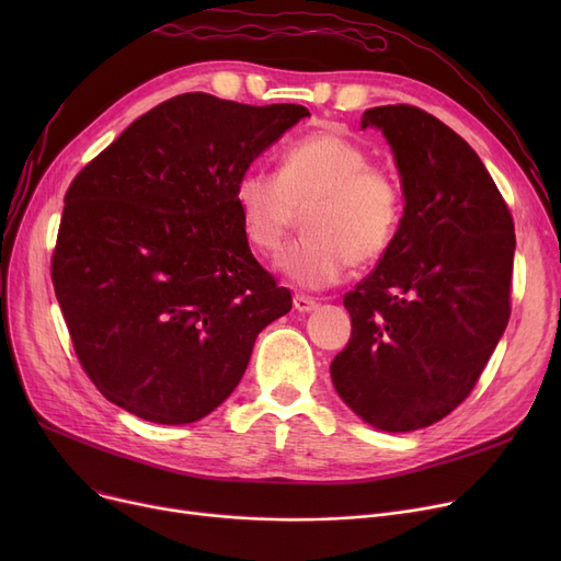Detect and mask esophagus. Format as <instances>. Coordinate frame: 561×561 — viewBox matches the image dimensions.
Here are the masks:
<instances>
[{
    "label": "esophagus",
    "mask_w": 561,
    "mask_h": 561,
    "mask_svg": "<svg viewBox=\"0 0 561 561\" xmlns=\"http://www.w3.org/2000/svg\"><path fill=\"white\" fill-rule=\"evenodd\" d=\"M293 307H296L302 313H309V311H313L318 307V302L313 298H309V296H296V298H293Z\"/></svg>",
    "instance_id": "1"
}]
</instances>
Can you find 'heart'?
I'll list each match as a JSON object with an SVG mask.
<instances>
[{"instance_id": "b5f03b06", "label": "heart", "mask_w": 561, "mask_h": 561, "mask_svg": "<svg viewBox=\"0 0 561 561\" xmlns=\"http://www.w3.org/2000/svg\"><path fill=\"white\" fill-rule=\"evenodd\" d=\"M245 241L259 254H275L298 211L305 236L279 256L277 268L302 288L336 284L352 263L370 265L385 256L404 220L400 176L357 140L320 129L293 140L279 170L250 168L233 188Z\"/></svg>"}]
</instances>
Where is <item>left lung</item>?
I'll return each mask as SVG.
<instances>
[{
  "instance_id": "8db88e82",
  "label": "left lung",
  "mask_w": 561,
  "mask_h": 561,
  "mask_svg": "<svg viewBox=\"0 0 561 561\" xmlns=\"http://www.w3.org/2000/svg\"><path fill=\"white\" fill-rule=\"evenodd\" d=\"M366 127L393 147L404 220L377 268L345 293L352 336L330 370L366 423L414 432L470 396L507 328L514 220L473 147L432 113L375 106Z\"/></svg>"
}]
</instances>
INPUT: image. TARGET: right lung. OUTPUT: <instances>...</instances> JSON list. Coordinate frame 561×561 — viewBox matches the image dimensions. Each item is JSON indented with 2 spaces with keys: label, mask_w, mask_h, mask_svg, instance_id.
<instances>
[{
  "label": "right lung",
  "mask_w": 561,
  "mask_h": 561,
  "mask_svg": "<svg viewBox=\"0 0 561 561\" xmlns=\"http://www.w3.org/2000/svg\"><path fill=\"white\" fill-rule=\"evenodd\" d=\"M307 115L300 104L184 93L75 176L51 284L77 359L106 400L186 425L231 396L259 332L293 307L254 259L233 188Z\"/></svg>",
  "instance_id": "1"
}]
</instances>
